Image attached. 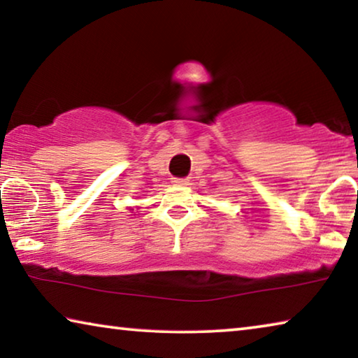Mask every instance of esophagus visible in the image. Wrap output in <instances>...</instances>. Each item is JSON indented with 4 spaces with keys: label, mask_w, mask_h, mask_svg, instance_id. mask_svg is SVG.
Segmentation results:
<instances>
[{
    "label": "esophagus",
    "mask_w": 358,
    "mask_h": 358,
    "mask_svg": "<svg viewBox=\"0 0 358 358\" xmlns=\"http://www.w3.org/2000/svg\"><path fill=\"white\" fill-rule=\"evenodd\" d=\"M172 183L175 186H187L189 185V180L187 178H172Z\"/></svg>",
    "instance_id": "obj_1"
}]
</instances>
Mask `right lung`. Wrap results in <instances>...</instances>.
<instances>
[{"label":"right lung","instance_id":"add662e5","mask_svg":"<svg viewBox=\"0 0 358 358\" xmlns=\"http://www.w3.org/2000/svg\"><path fill=\"white\" fill-rule=\"evenodd\" d=\"M129 211H134V208H129Z\"/></svg>","mask_w":358,"mask_h":358}]
</instances>
